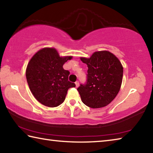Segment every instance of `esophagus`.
Returning <instances> with one entry per match:
<instances>
[{"mask_svg":"<svg viewBox=\"0 0 153 153\" xmlns=\"http://www.w3.org/2000/svg\"><path fill=\"white\" fill-rule=\"evenodd\" d=\"M75 84H76V88H77V87H78V86L79 85V82H78V81H77V82H75Z\"/></svg>","mask_w":153,"mask_h":153,"instance_id":"obj_1","label":"esophagus"}]
</instances>
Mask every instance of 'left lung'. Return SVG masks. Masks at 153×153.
I'll return each instance as SVG.
<instances>
[{
    "mask_svg": "<svg viewBox=\"0 0 153 153\" xmlns=\"http://www.w3.org/2000/svg\"><path fill=\"white\" fill-rule=\"evenodd\" d=\"M88 65L86 82L77 89L83 103L92 108L104 107L117 96L123 82V68L107 51H96L90 58L81 57Z\"/></svg>",
    "mask_w": 153,
    "mask_h": 153,
    "instance_id": "left-lung-1",
    "label": "left lung"
}]
</instances>
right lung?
<instances>
[{
  "label": "right lung",
  "instance_id": "add662e5",
  "mask_svg": "<svg viewBox=\"0 0 153 153\" xmlns=\"http://www.w3.org/2000/svg\"><path fill=\"white\" fill-rule=\"evenodd\" d=\"M71 56L62 57L53 48H44L33 55L27 65V81L33 95L41 104L57 107L65 100L68 90L76 87L68 81L69 71L63 65Z\"/></svg>",
  "mask_w": 153,
  "mask_h": 153
}]
</instances>
